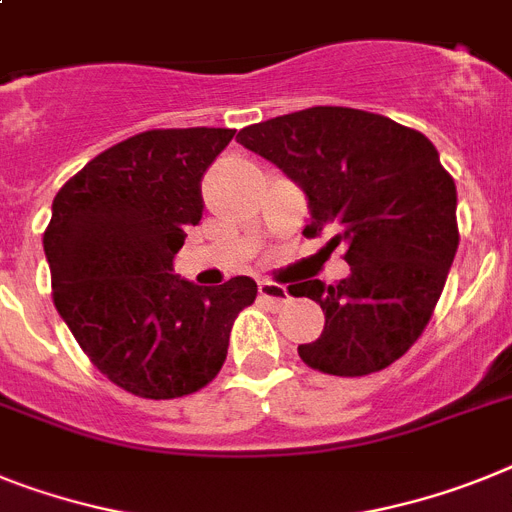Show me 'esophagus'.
I'll use <instances>...</instances> for the list:
<instances>
[{
  "label": "esophagus",
  "mask_w": 512,
  "mask_h": 512,
  "mask_svg": "<svg viewBox=\"0 0 512 512\" xmlns=\"http://www.w3.org/2000/svg\"><path fill=\"white\" fill-rule=\"evenodd\" d=\"M257 291H260V296H263V299H268V302H273V304L289 302V291H286V286H281V283L260 281L257 283Z\"/></svg>",
  "instance_id": "esophagus-1"
}]
</instances>
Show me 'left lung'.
I'll return each instance as SVG.
<instances>
[{
    "instance_id": "left-lung-1",
    "label": "left lung",
    "mask_w": 512,
    "mask_h": 512,
    "mask_svg": "<svg viewBox=\"0 0 512 512\" xmlns=\"http://www.w3.org/2000/svg\"><path fill=\"white\" fill-rule=\"evenodd\" d=\"M276 163L309 200L307 236L333 229L351 265L341 283L302 281L325 312L320 338L299 346L307 367L364 377L390 367L432 320L458 249L453 176L422 132L346 106H312L236 135Z\"/></svg>"
}]
</instances>
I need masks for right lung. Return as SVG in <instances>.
<instances>
[{
    "label": "right lung",
    "mask_w": 512,
    "mask_h": 512,
    "mask_svg": "<svg viewBox=\"0 0 512 512\" xmlns=\"http://www.w3.org/2000/svg\"><path fill=\"white\" fill-rule=\"evenodd\" d=\"M236 130H148L98 153L54 197L44 231L54 307L93 367L150 401L197 393L221 372L257 283L203 289L174 257L203 218L205 171Z\"/></svg>",
    "instance_id": "1"
}]
</instances>
